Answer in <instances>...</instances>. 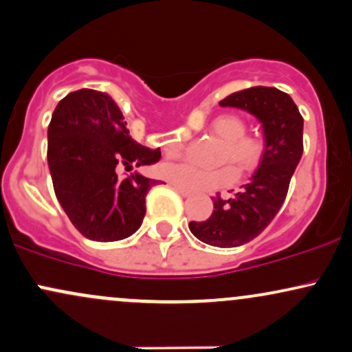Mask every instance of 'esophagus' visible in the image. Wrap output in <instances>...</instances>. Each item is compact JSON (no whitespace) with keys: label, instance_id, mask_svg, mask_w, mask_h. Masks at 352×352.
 <instances>
[{"label":"esophagus","instance_id":"esophagus-1","mask_svg":"<svg viewBox=\"0 0 352 352\" xmlns=\"http://www.w3.org/2000/svg\"><path fill=\"white\" fill-rule=\"evenodd\" d=\"M172 187L175 188L177 192H179L182 197H190V195H192V192H190V190H185V188H182V187H177V185H173V184H172Z\"/></svg>","mask_w":352,"mask_h":352}]
</instances>
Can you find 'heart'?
Listing matches in <instances>:
<instances>
[{"label": "heart", "mask_w": 352, "mask_h": 352, "mask_svg": "<svg viewBox=\"0 0 352 352\" xmlns=\"http://www.w3.org/2000/svg\"><path fill=\"white\" fill-rule=\"evenodd\" d=\"M208 131L213 135L223 140L218 162L233 164L241 173H252L260 167L265 157V140L256 135H246V125L243 119L232 114H221L215 117L208 125ZM182 152V142L170 140L165 145L167 157H179ZM160 175L170 184L192 192H213L232 185L236 180L238 173L232 165L205 170L192 164H165L160 167Z\"/></svg>", "instance_id": "heart-1"}]
</instances>
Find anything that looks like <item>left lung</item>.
<instances>
[{
  "label": "left lung",
  "mask_w": 352,
  "mask_h": 352,
  "mask_svg": "<svg viewBox=\"0 0 352 352\" xmlns=\"http://www.w3.org/2000/svg\"><path fill=\"white\" fill-rule=\"evenodd\" d=\"M220 106L246 111L261 124L263 162L232 199H213L208 220L190 221L188 228L204 243L235 248L260 235L280 212L302 155V117L293 99L276 87L233 92Z\"/></svg>",
  "instance_id": "8db88e82"
}]
</instances>
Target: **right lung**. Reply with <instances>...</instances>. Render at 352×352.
Instances as JSON below:
<instances>
[{
    "instance_id": "1",
    "label": "right lung",
    "mask_w": 352,
    "mask_h": 352,
    "mask_svg": "<svg viewBox=\"0 0 352 352\" xmlns=\"http://www.w3.org/2000/svg\"><path fill=\"white\" fill-rule=\"evenodd\" d=\"M160 148L137 144L107 92L79 89L60 99L47 127V165L56 197L71 223L89 240L134 235L145 217V197L159 180L119 167L155 164Z\"/></svg>"
}]
</instances>
